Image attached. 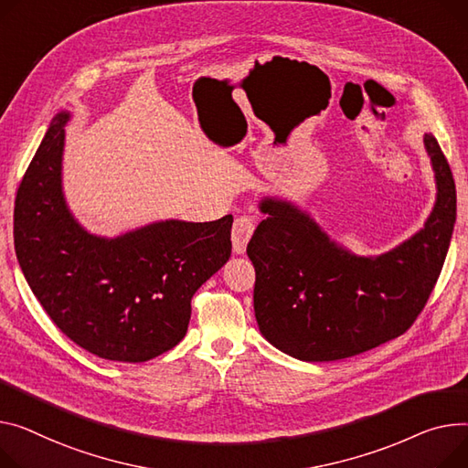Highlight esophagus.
<instances>
[{"label":"esophagus","mask_w":468,"mask_h":468,"mask_svg":"<svg viewBox=\"0 0 468 468\" xmlns=\"http://www.w3.org/2000/svg\"><path fill=\"white\" fill-rule=\"evenodd\" d=\"M256 229V220L252 216H239L233 229H231V242H233V252L244 254L246 252V244L252 239Z\"/></svg>","instance_id":"34e87169"}]
</instances>
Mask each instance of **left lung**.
I'll list each match as a JSON object with an SVG mask.
<instances>
[{"label": "left lung", "instance_id": "obj_1", "mask_svg": "<svg viewBox=\"0 0 468 468\" xmlns=\"http://www.w3.org/2000/svg\"><path fill=\"white\" fill-rule=\"evenodd\" d=\"M437 203L423 229L393 250L363 258L333 242L290 201L265 197V220L246 254L256 269L261 335L301 361H336L410 329L442 271L455 224V182L431 133L423 137Z\"/></svg>", "mask_w": 468, "mask_h": 468}]
</instances>
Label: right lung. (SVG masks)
Returning a JSON list of instances; mask_svg holds the SVG:
<instances>
[{"instance_id": "1", "label": "right lung", "mask_w": 468, "mask_h": 468, "mask_svg": "<svg viewBox=\"0 0 468 468\" xmlns=\"http://www.w3.org/2000/svg\"><path fill=\"white\" fill-rule=\"evenodd\" d=\"M69 112L54 116L15 199V250L45 313L75 345L122 363L175 348L192 297L231 256L228 214L155 222L116 239L88 233L61 192Z\"/></svg>"}]
</instances>
